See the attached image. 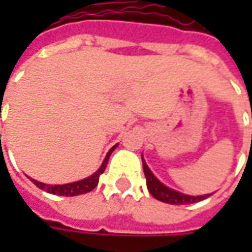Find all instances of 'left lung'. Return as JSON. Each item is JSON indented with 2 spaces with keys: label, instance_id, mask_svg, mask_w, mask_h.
Masks as SVG:
<instances>
[{
  "label": "left lung",
  "instance_id": "left-lung-1",
  "mask_svg": "<svg viewBox=\"0 0 252 252\" xmlns=\"http://www.w3.org/2000/svg\"><path fill=\"white\" fill-rule=\"evenodd\" d=\"M141 161H143V171H144V175H146V179H147V189L150 190L151 195L157 200H161L164 203H169V205H189V203L200 202V200L210 196V193L200 195V196H192V195H187V193L178 192L175 189L168 188L167 185H164L160 179L151 172V169L146 164L143 156H141Z\"/></svg>",
  "mask_w": 252,
  "mask_h": 252
}]
</instances>
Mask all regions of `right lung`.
Listing matches in <instances>:
<instances>
[{
  "label": "right lung",
  "mask_w": 252,
  "mask_h": 252,
  "mask_svg": "<svg viewBox=\"0 0 252 252\" xmlns=\"http://www.w3.org/2000/svg\"><path fill=\"white\" fill-rule=\"evenodd\" d=\"M118 147V144H115L111 150L108 151L105 160L102 162V165L98 168V171H95L91 177L88 178H84L81 181H77V182H70V184H64V185H47L43 182H39L36 179H31L37 188L43 189L49 193H53V195H62V196H77V195H83L87 192H91L92 189L95 188L99 182V175L103 174V171L106 168V164L109 160V156L112 154V151Z\"/></svg>",
  "instance_id": "obj_1"
}]
</instances>
